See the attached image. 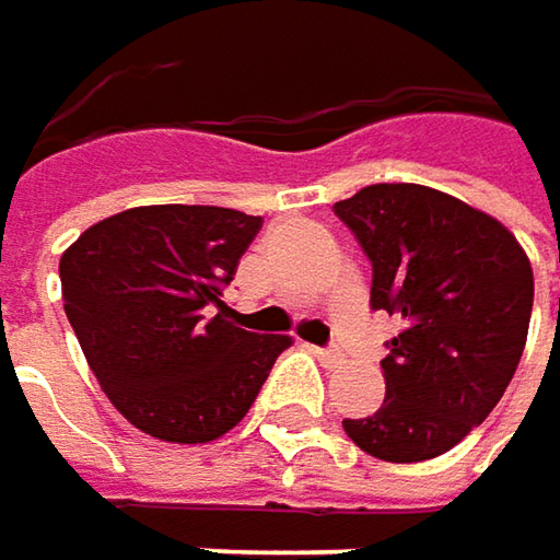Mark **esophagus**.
I'll list each match as a JSON object with an SVG mask.
<instances>
[{
    "mask_svg": "<svg viewBox=\"0 0 560 560\" xmlns=\"http://www.w3.org/2000/svg\"><path fill=\"white\" fill-rule=\"evenodd\" d=\"M313 354L326 364V368H339V364H346V354H342V348L329 346V348H313Z\"/></svg>",
    "mask_w": 560,
    "mask_h": 560,
    "instance_id": "1",
    "label": "esophagus"
}]
</instances>
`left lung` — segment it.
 Instances as JSON below:
<instances>
[{
	"mask_svg": "<svg viewBox=\"0 0 560 560\" xmlns=\"http://www.w3.org/2000/svg\"><path fill=\"white\" fill-rule=\"evenodd\" d=\"M374 266L371 307L402 319L380 361L386 399L346 434L386 463L434 459L488 418L523 358L533 266L508 228L418 183L336 202Z\"/></svg>",
	"mask_w": 560,
	"mask_h": 560,
	"instance_id": "left-lung-1",
	"label": "left lung"
}]
</instances>
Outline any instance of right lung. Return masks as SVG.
<instances>
[{
  "label": "right lung",
  "instance_id": "1",
  "mask_svg": "<svg viewBox=\"0 0 560 560\" xmlns=\"http://www.w3.org/2000/svg\"><path fill=\"white\" fill-rule=\"evenodd\" d=\"M262 218L139 206L91 224L59 259L66 316L116 411L158 441L206 444L253 406L288 336L221 301Z\"/></svg>",
  "mask_w": 560,
  "mask_h": 560
}]
</instances>
